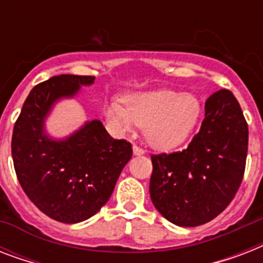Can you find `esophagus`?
<instances>
[{"label": "esophagus", "mask_w": 263, "mask_h": 263, "mask_svg": "<svg viewBox=\"0 0 263 263\" xmlns=\"http://www.w3.org/2000/svg\"><path fill=\"white\" fill-rule=\"evenodd\" d=\"M134 154H135V156H143L144 154V150L143 148H140L139 146H136V144H134Z\"/></svg>", "instance_id": "esophagus-1"}]
</instances>
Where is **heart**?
I'll return each mask as SVG.
<instances>
[{
  "label": "heart",
  "mask_w": 263,
  "mask_h": 263,
  "mask_svg": "<svg viewBox=\"0 0 263 263\" xmlns=\"http://www.w3.org/2000/svg\"><path fill=\"white\" fill-rule=\"evenodd\" d=\"M125 105L113 99L106 116L120 131L134 125L144 127V136L153 147H177L191 135L202 116V102L191 92L156 90L127 95Z\"/></svg>",
  "instance_id": "1"
}]
</instances>
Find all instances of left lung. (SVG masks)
<instances>
[{"mask_svg":"<svg viewBox=\"0 0 263 263\" xmlns=\"http://www.w3.org/2000/svg\"><path fill=\"white\" fill-rule=\"evenodd\" d=\"M249 127L229 90L204 103L199 132L181 152L153 154L150 196L172 224L198 227L227 209L246 169Z\"/></svg>","mask_w":263,"mask_h":263,"instance_id":"1","label":"left lung"}]
</instances>
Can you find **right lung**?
Instances as JSON below:
<instances>
[{
  "mask_svg": "<svg viewBox=\"0 0 263 263\" xmlns=\"http://www.w3.org/2000/svg\"><path fill=\"white\" fill-rule=\"evenodd\" d=\"M94 76L60 75L36 84L27 97L12 135L18 183L46 216L76 224L106 203L132 157V146L113 139L99 120H91L65 139H51L45 119L59 99L72 98Z\"/></svg>",
  "mask_w": 263,
  "mask_h": 263,
  "instance_id": "obj_1",
  "label": "right lung"
}]
</instances>
